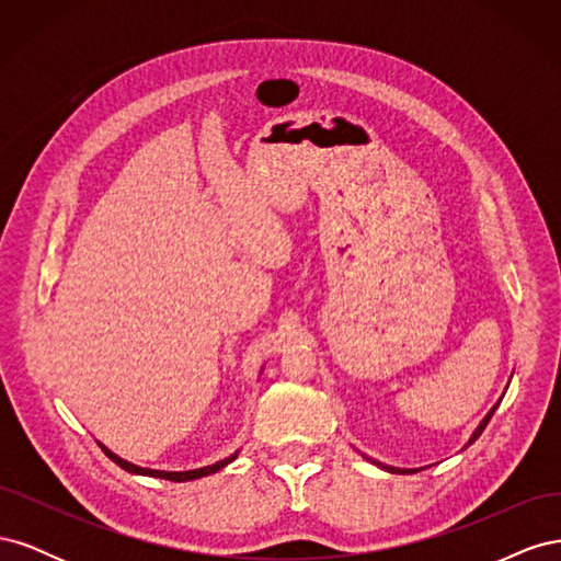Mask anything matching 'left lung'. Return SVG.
I'll return each mask as SVG.
<instances>
[{
    "label": "left lung",
    "instance_id": "1",
    "mask_svg": "<svg viewBox=\"0 0 561 561\" xmlns=\"http://www.w3.org/2000/svg\"><path fill=\"white\" fill-rule=\"evenodd\" d=\"M499 404H501V402H496L494 407H491V410H489V414H486V416H484V419L480 421V426L472 431V435H470V439H468V443L463 445V449H468V447H470V445L474 443V439H478V437L482 435V431L486 428V423H489V419H491V416H494V412H496V407H499ZM363 458H367V461H369V463H375L377 468H381V470H386V472H393V474H414V472L423 470V468H396V466H386V463H381V461H375V458H369V456H365V454H363Z\"/></svg>",
    "mask_w": 561,
    "mask_h": 561
}]
</instances>
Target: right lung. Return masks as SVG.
I'll list each match as a JSON object with an SVG mask.
<instances>
[{
    "instance_id": "obj_1",
    "label": "right lung",
    "mask_w": 561,
    "mask_h": 561,
    "mask_svg": "<svg viewBox=\"0 0 561 561\" xmlns=\"http://www.w3.org/2000/svg\"><path fill=\"white\" fill-rule=\"evenodd\" d=\"M100 447H103V451L112 458V461L124 468L126 472L130 474H145V478H159V480H171V482H190V480H198V478H206V474H213L217 470H222L225 466H229L231 461H236V456H239V451H233L231 456L222 458V461H215L210 466H203V468H192V470H154V468H142L138 463H130L126 461V458H122L118 454H114L112 449H107L103 443H98Z\"/></svg>"
}]
</instances>
